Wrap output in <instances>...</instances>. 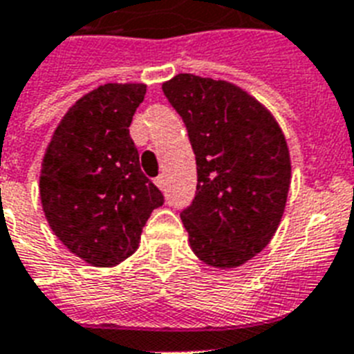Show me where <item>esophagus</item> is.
I'll return each instance as SVG.
<instances>
[{
	"mask_svg": "<svg viewBox=\"0 0 354 354\" xmlns=\"http://www.w3.org/2000/svg\"><path fill=\"white\" fill-rule=\"evenodd\" d=\"M154 183H156L160 189H165V176H163V174L156 176V178H154Z\"/></svg>",
	"mask_w": 354,
	"mask_h": 354,
	"instance_id": "34e87169",
	"label": "esophagus"
}]
</instances>
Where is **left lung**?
Instances as JSON below:
<instances>
[{
  "label": "left lung",
  "instance_id": "8db88e82",
  "mask_svg": "<svg viewBox=\"0 0 354 354\" xmlns=\"http://www.w3.org/2000/svg\"><path fill=\"white\" fill-rule=\"evenodd\" d=\"M196 156V192L180 211L192 251L238 267L271 242L286 209L291 160L263 105L231 83L178 74L162 85Z\"/></svg>",
  "mask_w": 354,
  "mask_h": 354
}]
</instances>
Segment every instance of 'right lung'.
<instances>
[{"label":"right lung","instance_id":"right-lung-1","mask_svg":"<svg viewBox=\"0 0 354 354\" xmlns=\"http://www.w3.org/2000/svg\"><path fill=\"white\" fill-rule=\"evenodd\" d=\"M147 87L107 83L77 100L43 158L39 196L63 245L96 267H112L140 245L163 194L140 169L129 127Z\"/></svg>","mask_w":354,"mask_h":354}]
</instances>
